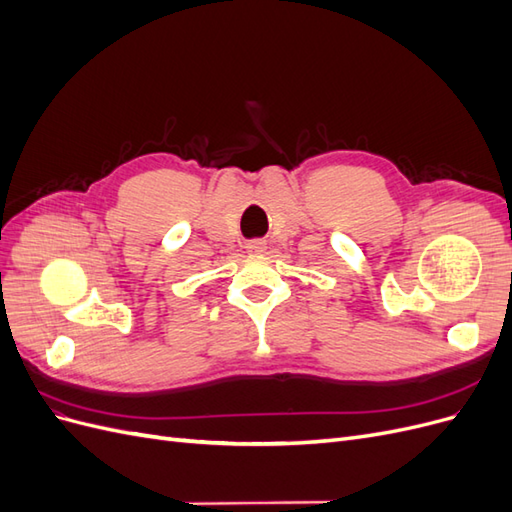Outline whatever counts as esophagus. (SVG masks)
Segmentation results:
<instances>
[{
    "label": "esophagus",
    "instance_id": "obj_1",
    "mask_svg": "<svg viewBox=\"0 0 512 512\" xmlns=\"http://www.w3.org/2000/svg\"><path fill=\"white\" fill-rule=\"evenodd\" d=\"M247 247V252H252V254H262L267 250V241H262V239H254V241H250L245 245Z\"/></svg>",
    "mask_w": 512,
    "mask_h": 512
}]
</instances>
